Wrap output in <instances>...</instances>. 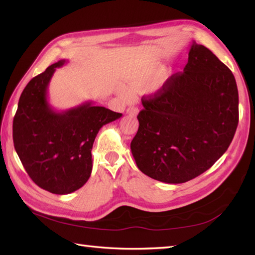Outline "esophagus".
I'll return each instance as SVG.
<instances>
[{
    "label": "esophagus",
    "instance_id": "1",
    "mask_svg": "<svg viewBox=\"0 0 255 255\" xmlns=\"http://www.w3.org/2000/svg\"><path fill=\"white\" fill-rule=\"evenodd\" d=\"M138 113H139L138 107L130 106V107L127 108V114H129V115H137Z\"/></svg>",
    "mask_w": 255,
    "mask_h": 255
}]
</instances>
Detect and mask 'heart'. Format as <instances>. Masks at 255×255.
Returning a JSON list of instances; mask_svg holds the SVG:
<instances>
[{"label":"heart","instance_id":"b5f03b06","mask_svg":"<svg viewBox=\"0 0 255 255\" xmlns=\"http://www.w3.org/2000/svg\"><path fill=\"white\" fill-rule=\"evenodd\" d=\"M153 80V74H144V75H141V77H138L136 79H133L130 81V86L131 89L133 90H138L140 88H143V86L148 85L149 83H151V81ZM160 89V85L156 84V85H153L152 86V90L153 91H158ZM119 94H121V96L123 97V99L125 101H129L132 99V92L131 90H129L128 88H126V86H123V88H121V90H119Z\"/></svg>","mask_w":255,"mask_h":255}]
</instances>
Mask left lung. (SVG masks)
Listing matches in <instances>:
<instances>
[{"instance_id":"8db88e82","label":"left lung","mask_w":255,"mask_h":255,"mask_svg":"<svg viewBox=\"0 0 255 255\" xmlns=\"http://www.w3.org/2000/svg\"><path fill=\"white\" fill-rule=\"evenodd\" d=\"M141 102L131 153L145 175L169 184L185 183L213 166L228 149L239 122L234 74L195 41L183 72L171 75Z\"/></svg>"}]
</instances>
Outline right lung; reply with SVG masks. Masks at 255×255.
<instances>
[{"instance_id":"obj_1","label":"right lung","mask_w":255,"mask_h":255,"mask_svg":"<svg viewBox=\"0 0 255 255\" xmlns=\"http://www.w3.org/2000/svg\"><path fill=\"white\" fill-rule=\"evenodd\" d=\"M32 78L21 93L13 121V141L27 174L38 186L66 195L82 187L92 172V148L104 125L122 117L93 102L56 112L47 100L56 68Z\"/></svg>"}]
</instances>
